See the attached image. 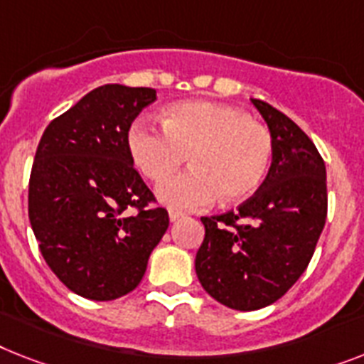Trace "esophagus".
<instances>
[{
  "label": "esophagus",
  "mask_w": 364,
  "mask_h": 364,
  "mask_svg": "<svg viewBox=\"0 0 364 364\" xmlns=\"http://www.w3.org/2000/svg\"><path fill=\"white\" fill-rule=\"evenodd\" d=\"M184 218V212H178V210H169V219L171 221H178V219Z\"/></svg>",
  "instance_id": "esophagus-1"
}]
</instances>
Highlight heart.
I'll return each instance as SVG.
<instances>
[{
    "label": "heart",
    "mask_w": 364,
    "mask_h": 364,
    "mask_svg": "<svg viewBox=\"0 0 364 364\" xmlns=\"http://www.w3.org/2000/svg\"><path fill=\"white\" fill-rule=\"evenodd\" d=\"M160 126L139 119L128 130L137 169L152 182L173 175L189 156L191 169L158 188L161 203L175 210L247 199L266 178L273 141L268 128L238 107L206 100L180 102L165 111Z\"/></svg>",
    "instance_id": "b5f03b06"
}]
</instances>
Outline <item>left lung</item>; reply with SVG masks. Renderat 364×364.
I'll list each match as a JSON object with an SVG mask.
<instances>
[{"instance_id": "1", "label": "left lung", "mask_w": 364, "mask_h": 364, "mask_svg": "<svg viewBox=\"0 0 364 364\" xmlns=\"http://www.w3.org/2000/svg\"><path fill=\"white\" fill-rule=\"evenodd\" d=\"M272 134L268 176L236 210L200 218V284L236 311L275 303L307 269L327 218L326 164L309 135L268 102L251 98Z\"/></svg>"}]
</instances>
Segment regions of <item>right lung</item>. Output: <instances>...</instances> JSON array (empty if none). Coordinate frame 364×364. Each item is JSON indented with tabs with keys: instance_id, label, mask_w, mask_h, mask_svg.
<instances>
[{
	"instance_id": "right-lung-1",
	"label": "right lung",
	"mask_w": 364,
	"mask_h": 364,
	"mask_svg": "<svg viewBox=\"0 0 364 364\" xmlns=\"http://www.w3.org/2000/svg\"><path fill=\"white\" fill-rule=\"evenodd\" d=\"M154 100L149 87L102 85L53 119L37 146L29 221L38 249L68 290L92 301L132 292L169 227L128 149L132 122Z\"/></svg>"
}]
</instances>
